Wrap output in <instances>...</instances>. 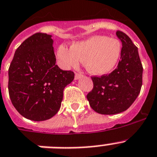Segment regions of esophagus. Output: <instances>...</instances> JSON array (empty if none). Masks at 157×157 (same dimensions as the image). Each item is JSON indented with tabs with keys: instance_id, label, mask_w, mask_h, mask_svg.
Listing matches in <instances>:
<instances>
[{
	"instance_id": "esophagus-1",
	"label": "esophagus",
	"mask_w": 157,
	"mask_h": 157,
	"mask_svg": "<svg viewBox=\"0 0 157 157\" xmlns=\"http://www.w3.org/2000/svg\"><path fill=\"white\" fill-rule=\"evenodd\" d=\"M81 77H82V75L80 73H75V79H78V78H80Z\"/></svg>"
}]
</instances>
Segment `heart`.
<instances>
[{
    "instance_id": "obj_1",
    "label": "heart",
    "mask_w": 157,
    "mask_h": 157,
    "mask_svg": "<svg viewBox=\"0 0 157 157\" xmlns=\"http://www.w3.org/2000/svg\"><path fill=\"white\" fill-rule=\"evenodd\" d=\"M121 52V46L118 40L96 36L74 44L71 49L61 45L57 50V58L64 67H76L80 61H84L90 73L102 75L116 67Z\"/></svg>"
}]
</instances>
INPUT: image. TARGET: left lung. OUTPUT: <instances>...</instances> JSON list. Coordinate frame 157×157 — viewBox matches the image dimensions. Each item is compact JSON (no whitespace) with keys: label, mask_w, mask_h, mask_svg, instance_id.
<instances>
[{"label":"left lung","mask_w":157,"mask_h":157,"mask_svg":"<svg viewBox=\"0 0 157 157\" xmlns=\"http://www.w3.org/2000/svg\"><path fill=\"white\" fill-rule=\"evenodd\" d=\"M122 43L117 67L109 75L92 76L94 87L86 95L92 109L101 114H117L129 108L140 92L143 67L137 48L125 33L117 31Z\"/></svg>","instance_id":"8db88e82"}]
</instances>
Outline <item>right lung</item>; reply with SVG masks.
I'll list each match as a JSON object with an SVG mask.
<instances>
[{
  "instance_id": "add662e5",
  "label": "right lung",
  "mask_w": 157,
  "mask_h": 157,
  "mask_svg": "<svg viewBox=\"0 0 157 157\" xmlns=\"http://www.w3.org/2000/svg\"><path fill=\"white\" fill-rule=\"evenodd\" d=\"M52 36L36 33L19 46L9 68V94L13 106L25 118L50 119L61 106L64 88L75 73L56 64Z\"/></svg>"
}]
</instances>
